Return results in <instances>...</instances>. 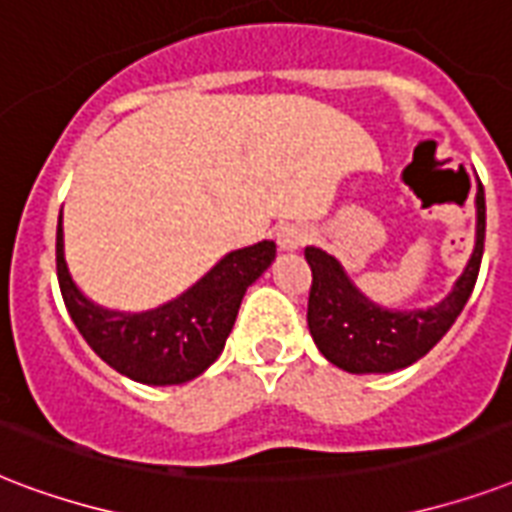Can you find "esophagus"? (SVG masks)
<instances>
[{"instance_id":"1","label":"esophagus","mask_w":512,"mask_h":512,"mask_svg":"<svg viewBox=\"0 0 512 512\" xmlns=\"http://www.w3.org/2000/svg\"><path fill=\"white\" fill-rule=\"evenodd\" d=\"M308 241V230H303L300 225H284V228H279V233H276V244H279V249H298L303 247Z\"/></svg>"}]
</instances>
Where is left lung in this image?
Wrapping results in <instances>:
<instances>
[{"label": "left lung", "mask_w": 512, "mask_h": 512, "mask_svg": "<svg viewBox=\"0 0 512 512\" xmlns=\"http://www.w3.org/2000/svg\"><path fill=\"white\" fill-rule=\"evenodd\" d=\"M475 249L454 290L438 306L416 311H389L365 298L351 282L343 265L317 247H306L311 265L308 292V330L335 368L349 373H392L421 360L451 330L464 303L473 295L481 271L483 239H486V198L483 185L475 193Z\"/></svg>", "instance_id": "8db88e82"}]
</instances>
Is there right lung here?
Instances as JSON below:
<instances>
[{"instance_id":"obj_1","label":"right lung","mask_w":512,"mask_h":512,"mask_svg":"<svg viewBox=\"0 0 512 512\" xmlns=\"http://www.w3.org/2000/svg\"><path fill=\"white\" fill-rule=\"evenodd\" d=\"M276 257L273 241L236 249L214 265L204 279L150 311L128 314L93 303L72 282L64 260V228L58 214L56 271L66 311L109 368L147 386L193 381L225 349L241 298Z\"/></svg>"}]
</instances>
